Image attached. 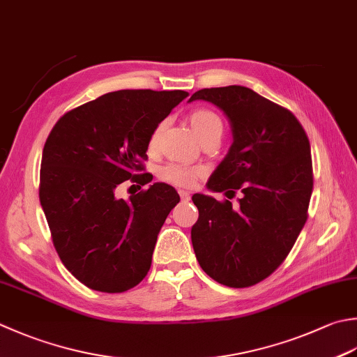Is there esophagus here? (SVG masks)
I'll return each mask as SVG.
<instances>
[{"mask_svg":"<svg viewBox=\"0 0 357 357\" xmlns=\"http://www.w3.org/2000/svg\"><path fill=\"white\" fill-rule=\"evenodd\" d=\"M178 193H179V197L183 198V199H188V198H190V192H187V190H179Z\"/></svg>","mask_w":357,"mask_h":357,"instance_id":"34e87169","label":"esophagus"}]
</instances>
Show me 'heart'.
I'll list each match as a JSON object with an SVG mask.
<instances>
[{
	"mask_svg": "<svg viewBox=\"0 0 357 357\" xmlns=\"http://www.w3.org/2000/svg\"><path fill=\"white\" fill-rule=\"evenodd\" d=\"M187 121H188V125H190L192 131L195 132V136L199 139V142L208 136H213V135L221 136L222 132L221 119L218 114L213 113L212 109H207V108L195 109L188 114ZM162 130H164V125L160 123L155 128V131L151 132V137H150L151 150L158 149ZM199 176H201L199 169H193V167H187L181 164H169L159 170V178L162 179L164 183H169L176 187H192L195 183H197V179Z\"/></svg>",
	"mask_w": 357,
	"mask_h": 357,
	"instance_id": "heart-1",
	"label": "heart"
}]
</instances>
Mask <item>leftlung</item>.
<instances>
[{
    "label": "left lung",
    "instance_id": "1",
    "mask_svg": "<svg viewBox=\"0 0 357 357\" xmlns=\"http://www.w3.org/2000/svg\"><path fill=\"white\" fill-rule=\"evenodd\" d=\"M193 100L213 103L232 130V145L207 188L232 197L241 192L235 208L227 199L193 195L199 212L192 227L193 250L215 282L246 288L280 266L308 218L310 141L291 111L246 86L199 89L188 99Z\"/></svg>",
    "mask_w": 357,
    "mask_h": 357
}]
</instances>
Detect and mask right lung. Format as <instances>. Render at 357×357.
Returning <instances> with one entry per match:
<instances>
[{"instance_id": "1", "label": "right lung", "mask_w": 357, "mask_h": 357, "mask_svg": "<svg viewBox=\"0 0 357 357\" xmlns=\"http://www.w3.org/2000/svg\"><path fill=\"white\" fill-rule=\"evenodd\" d=\"M185 91L121 89L69 111L54 125L43 149L40 202L55 250L66 269L88 288L123 292L144 280L159 230L179 202L174 188L116 197L137 174L151 132L183 102Z\"/></svg>"}]
</instances>
